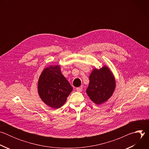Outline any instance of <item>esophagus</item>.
Returning <instances> with one entry per match:
<instances>
[{
  "label": "esophagus",
  "mask_w": 149,
  "mask_h": 149,
  "mask_svg": "<svg viewBox=\"0 0 149 149\" xmlns=\"http://www.w3.org/2000/svg\"><path fill=\"white\" fill-rule=\"evenodd\" d=\"M76 90H77L78 92H81V91H82V87H77V88H76Z\"/></svg>",
  "instance_id": "34e87169"
}]
</instances>
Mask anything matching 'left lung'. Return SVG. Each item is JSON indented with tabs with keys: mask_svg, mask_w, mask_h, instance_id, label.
I'll return each instance as SVG.
<instances>
[{
	"mask_svg": "<svg viewBox=\"0 0 149 149\" xmlns=\"http://www.w3.org/2000/svg\"><path fill=\"white\" fill-rule=\"evenodd\" d=\"M90 83L86 90L87 95L96 104L107 101L116 87L114 77L107 67L94 69L89 77Z\"/></svg>",
	"mask_w": 149,
	"mask_h": 149,
	"instance_id": "left-lung-1",
	"label": "left lung"
}]
</instances>
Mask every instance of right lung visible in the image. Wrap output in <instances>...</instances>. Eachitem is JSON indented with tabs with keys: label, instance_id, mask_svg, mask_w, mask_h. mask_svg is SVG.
<instances>
[{
	"label": "right lung",
	"instance_id": "add662e5",
	"mask_svg": "<svg viewBox=\"0 0 149 149\" xmlns=\"http://www.w3.org/2000/svg\"><path fill=\"white\" fill-rule=\"evenodd\" d=\"M38 88L42 100L53 109L62 107L72 91L58 65L50 66L43 71L39 78Z\"/></svg>",
	"mask_w": 149,
	"mask_h": 149
}]
</instances>
